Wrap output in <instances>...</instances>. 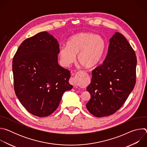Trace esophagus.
<instances>
[{
    "label": "esophagus",
    "instance_id": "obj_1",
    "mask_svg": "<svg viewBox=\"0 0 147 147\" xmlns=\"http://www.w3.org/2000/svg\"><path fill=\"white\" fill-rule=\"evenodd\" d=\"M77 74L76 75L75 77H72L70 80V82L71 84L72 85H73L74 88H77L78 86V83H77Z\"/></svg>",
    "mask_w": 147,
    "mask_h": 147
}]
</instances>
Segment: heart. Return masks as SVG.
Here are the masks:
<instances>
[{
    "label": "heart",
    "mask_w": 147,
    "mask_h": 147,
    "mask_svg": "<svg viewBox=\"0 0 147 147\" xmlns=\"http://www.w3.org/2000/svg\"><path fill=\"white\" fill-rule=\"evenodd\" d=\"M106 48V42L103 37L89 32H82L71 36L67 46L59 49L61 61L65 66H69L76 60L84 67L90 68L97 65Z\"/></svg>",
    "instance_id": "1"
}]
</instances>
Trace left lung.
Masks as SVG:
<instances>
[{
    "mask_svg": "<svg viewBox=\"0 0 147 147\" xmlns=\"http://www.w3.org/2000/svg\"><path fill=\"white\" fill-rule=\"evenodd\" d=\"M109 42L107 57L101 65L92 70L91 82L87 88L91 99L86 107L98 117L118 111L136 81L137 57L127 40L116 32Z\"/></svg>",
    "mask_w": 147,
    "mask_h": 147,
    "instance_id": "8db88e82",
    "label": "left lung"
}]
</instances>
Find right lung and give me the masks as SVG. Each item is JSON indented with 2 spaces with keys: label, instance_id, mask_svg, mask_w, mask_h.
<instances>
[{
  "label": "right lung",
  "instance_id": "1",
  "mask_svg": "<svg viewBox=\"0 0 147 147\" xmlns=\"http://www.w3.org/2000/svg\"><path fill=\"white\" fill-rule=\"evenodd\" d=\"M59 45L44 31L24 40L13 59L14 88L20 103L32 115L46 117L71 90L70 71L58 64Z\"/></svg>",
  "mask_w": 147,
  "mask_h": 147
}]
</instances>
